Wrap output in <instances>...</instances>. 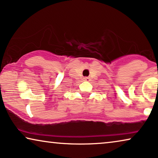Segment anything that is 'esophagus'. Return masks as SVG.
<instances>
[{
	"label": "esophagus",
	"mask_w": 158,
	"mask_h": 158,
	"mask_svg": "<svg viewBox=\"0 0 158 158\" xmlns=\"http://www.w3.org/2000/svg\"><path fill=\"white\" fill-rule=\"evenodd\" d=\"M83 80L85 81H90V77H83Z\"/></svg>",
	"instance_id": "1"
}]
</instances>
